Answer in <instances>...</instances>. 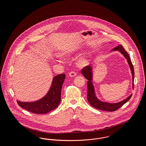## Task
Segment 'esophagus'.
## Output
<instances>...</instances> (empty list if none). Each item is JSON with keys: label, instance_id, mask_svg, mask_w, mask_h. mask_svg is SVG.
<instances>
[{"label": "esophagus", "instance_id": "34e87169", "mask_svg": "<svg viewBox=\"0 0 146 146\" xmlns=\"http://www.w3.org/2000/svg\"><path fill=\"white\" fill-rule=\"evenodd\" d=\"M76 75V73L75 71H71L69 73V76L70 77H75Z\"/></svg>", "mask_w": 146, "mask_h": 146}]
</instances>
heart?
I'll list each match as a JSON object with an SVG mask.
<instances>
[{
    "mask_svg": "<svg viewBox=\"0 0 146 146\" xmlns=\"http://www.w3.org/2000/svg\"><path fill=\"white\" fill-rule=\"evenodd\" d=\"M67 55H69V54L68 53H63L61 56H66ZM87 62H88V60H86V58H85V57H83V58H82L79 59L78 61L77 65L79 67H83L87 64Z\"/></svg>",
    "mask_w": 146,
    "mask_h": 146,
    "instance_id": "obj_1",
    "label": "heart"
}]
</instances>
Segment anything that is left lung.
<instances>
[{
	"label": "left lung",
	"instance_id": "left-lung-1",
	"mask_svg": "<svg viewBox=\"0 0 146 146\" xmlns=\"http://www.w3.org/2000/svg\"><path fill=\"white\" fill-rule=\"evenodd\" d=\"M112 50H118L120 52L127 60V61L129 65L130 70L131 71L132 78H133V88H134V67L130 58V57L127 52L125 50L124 47L121 45H119L116 47L114 48ZM81 72L84 76L88 80L87 86H88V92H87V99L88 102L93 107L102 111H106L110 112L115 111L119 108H120L122 106H123L126 103L131 97L132 94L129 96L126 99L116 104H108L106 102H104L99 100L96 97L93 85L92 82V68L90 66H86L84 67L81 70Z\"/></svg>",
	"mask_w": 146,
	"mask_h": 146
}]
</instances>
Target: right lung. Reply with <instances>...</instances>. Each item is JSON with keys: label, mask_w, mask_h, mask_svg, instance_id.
I'll return each mask as SVG.
<instances>
[{"label": "right lung", "mask_w": 146, "mask_h": 146, "mask_svg": "<svg viewBox=\"0 0 146 146\" xmlns=\"http://www.w3.org/2000/svg\"><path fill=\"white\" fill-rule=\"evenodd\" d=\"M65 77L64 74L54 77L49 92L40 100L34 102L17 101V104L23 109L37 114H45L56 108L61 102V89Z\"/></svg>", "instance_id": "add662e5"}]
</instances>
